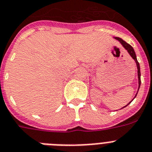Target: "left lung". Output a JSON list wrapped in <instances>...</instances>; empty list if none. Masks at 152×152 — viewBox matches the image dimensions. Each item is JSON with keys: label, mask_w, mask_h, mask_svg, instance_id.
Returning a JSON list of instances; mask_svg holds the SVG:
<instances>
[{"label": "left lung", "mask_w": 152, "mask_h": 152, "mask_svg": "<svg viewBox=\"0 0 152 152\" xmlns=\"http://www.w3.org/2000/svg\"><path fill=\"white\" fill-rule=\"evenodd\" d=\"M115 39H117V40L119 41L121 43L122 45L124 47V48H125L126 50L128 52V53L131 55V56L133 58V59L135 61V62H136V65H137V76H138V84H139L138 90H139L140 86H141V71H140V65H139V62H137V57H136V54H135L134 50L133 47L131 46V45H129L128 43L126 42L125 41H124L123 39H121V38L116 37ZM136 96H137V94H136ZM131 101H132V100H131ZM131 102H130V103H131ZM130 103H129V104H130ZM128 104H127V105H128ZM127 105H126L125 107H127Z\"/></svg>", "instance_id": "obj_1"}]
</instances>
